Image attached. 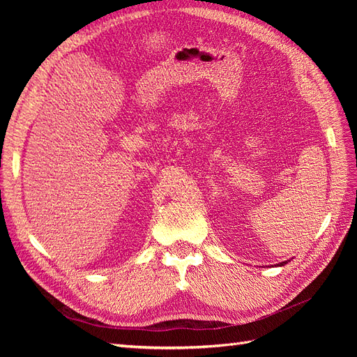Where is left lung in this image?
I'll use <instances>...</instances> for the list:
<instances>
[{"label": "left lung", "mask_w": 357, "mask_h": 357, "mask_svg": "<svg viewBox=\"0 0 357 357\" xmlns=\"http://www.w3.org/2000/svg\"><path fill=\"white\" fill-rule=\"evenodd\" d=\"M286 264H287V261H284V262H282V264H278V265H277V266H284V265H286Z\"/></svg>", "instance_id": "left-lung-1"}]
</instances>
